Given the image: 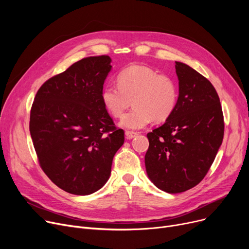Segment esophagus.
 I'll return each instance as SVG.
<instances>
[{
	"label": "esophagus",
	"mask_w": 249,
	"mask_h": 249,
	"mask_svg": "<svg viewBox=\"0 0 249 249\" xmlns=\"http://www.w3.org/2000/svg\"><path fill=\"white\" fill-rule=\"evenodd\" d=\"M138 135L137 132H134V131H126L125 132V136L127 139H132L134 137H136Z\"/></svg>",
	"instance_id": "obj_1"
}]
</instances>
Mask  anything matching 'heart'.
<instances>
[{"instance_id":"b5f03b06","label":"heart","mask_w":249,"mask_h":249,"mask_svg":"<svg viewBox=\"0 0 249 249\" xmlns=\"http://www.w3.org/2000/svg\"><path fill=\"white\" fill-rule=\"evenodd\" d=\"M118 87L107 85L102 89L104 107L114 118H121L134 105L120 122L128 129H142L152 120L162 122L174 113L178 98L177 83L166 74L133 65L122 71L117 78Z\"/></svg>"}]
</instances>
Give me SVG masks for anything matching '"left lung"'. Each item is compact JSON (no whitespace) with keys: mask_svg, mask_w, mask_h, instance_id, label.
Returning a JSON list of instances; mask_svg holds the SVG:
<instances>
[{"mask_svg":"<svg viewBox=\"0 0 249 249\" xmlns=\"http://www.w3.org/2000/svg\"><path fill=\"white\" fill-rule=\"evenodd\" d=\"M178 98L172 116L147 134L145 167L153 184L169 194L188 191L205 178L223 141L224 119L213 85L176 61Z\"/></svg>","mask_w":249,"mask_h":249,"instance_id":"obj_1","label":"left lung"}]
</instances>
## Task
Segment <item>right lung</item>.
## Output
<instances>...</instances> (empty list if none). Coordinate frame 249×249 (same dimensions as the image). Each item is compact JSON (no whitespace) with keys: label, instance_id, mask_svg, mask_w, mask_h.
Listing matches in <instances>:
<instances>
[{"label":"right lung","instance_id":"right-lung-1","mask_svg":"<svg viewBox=\"0 0 249 249\" xmlns=\"http://www.w3.org/2000/svg\"><path fill=\"white\" fill-rule=\"evenodd\" d=\"M108 55L74 62L38 89L30 134L39 163L61 190L86 196L110 178L115 153L124 143L104 107L101 93L112 70Z\"/></svg>","mask_w":249,"mask_h":249}]
</instances>
